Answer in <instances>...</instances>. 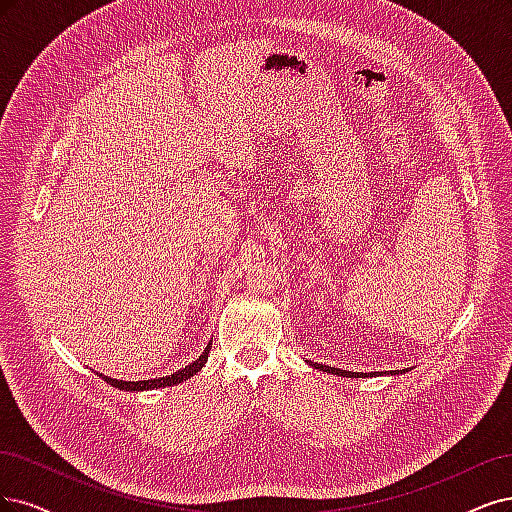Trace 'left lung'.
Instances as JSON below:
<instances>
[{"label": "left lung", "instance_id": "1", "mask_svg": "<svg viewBox=\"0 0 512 512\" xmlns=\"http://www.w3.org/2000/svg\"><path fill=\"white\" fill-rule=\"evenodd\" d=\"M308 364L312 368H317L321 372H329V374H336V376H346V378H368V376H376V374H387V372H346V370H340V368H332V366H323V364H317V361H308ZM391 374H402V370L398 372H391Z\"/></svg>", "mask_w": 512, "mask_h": 512}]
</instances>
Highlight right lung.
<instances>
[{"mask_svg":"<svg viewBox=\"0 0 512 512\" xmlns=\"http://www.w3.org/2000/svg\"><path fill=\"white\" fill-rule=\"evenodd\" d=\"M210 346H212V342H208V344H206L204 353H202L200 357H197L195 361H191L189 366L180 368V370H176L174 374H168V376L151 378V381H119V378H110V376H104V374H100V376L104 378V381H106L108 385L117 387V389H123V391H148V389L172 387V385H178V383H183V381H189V378H191L193 374H197V372H200V370L204 368V364L208 361Z\"/></svg>","mask_w":512,"mask_h":512,"instance_id":"add662e5","label":"right lung"}]
</instances>
